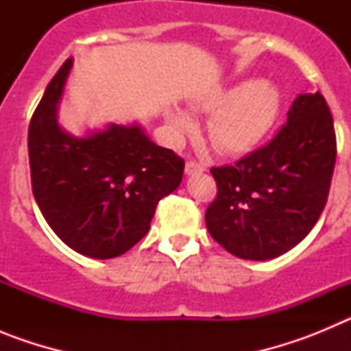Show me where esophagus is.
I'll return each mask as SVG.
<instances>
[{
  "instance_id": "34e87169",
  "label": "esophagus",
  "mask_w": 351,
  "mask_h": 351,
  "mask_svg": "<svg viewBox=\"0 0 351 351\" xmlns=\"http://www.w3.org/2000/svg\"><path fill=\"white\" fill-rule=\"evenodd\" d=\"M184 170L188 176H195V173L204 172V170H206V165H202V163H198V161L195 160H190V161H186Z\"/></svg>"
}]
</instances>
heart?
Returning a JSON list of instances; mask_svg holds the SVG:
<instances>
[{
  "label": "heart",
  "mask_w": 351,
  "mask_h": 351,
  "mask_svg": "<svg viewBox=\"0 0 351 351\" xmlns=\"http://www.w3.org/2000/svg\"><path fill=\"white\" fill-rule=\"evenodd\" d=\"M195 108L210 113L207 135L225 154L250 153L274 128L281 108V95L267 80H244L230 88L210 89L195 100ZM167 126L173 141L184 138L195 121L181 108H169Z\"/></svg>",
  "instance_id": "1"
}]
</instances>
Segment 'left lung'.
<instances>
[{
    "instance_id": "8db88e82",
    "label": "left lung",
    "mask_w": 351,
    "mask_h": 351,
    "mask_svg": "<svg viewBox=\"0 0 351 351\" xmlns=\"http://www.w3.org/2000/svg\"><path fill=\"white\" fill-rule=\"evenodd\" d=\"M336 165L332 114L320 93L299 95L287 125L235 165L210 169L218 195L206 210L210 237L244 260L283 255L311 232Z\"/></svg>"
}]
</instances>
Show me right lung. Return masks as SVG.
Wrapping results in <instances>:
<instances>
[{
  "instance_id": "add662e5",
  "label": "right lung",
  "mask_w": 351,
  "mask_h": 351,
  "mask_svg": "<svg viewBox=\"0 0 351 351\" xmlns=\"http://www.w3.org/2000/svg\"><path fill=\"white\" fill-rule=\"evenodd\" d=\"M73 61L58 70L31 117L33 195L56 235L89 258H114L147 234L158 202L181 184L184 160L149 141L138 125L73 137L58 105Z\"/></svg>"
}]
</instances>
